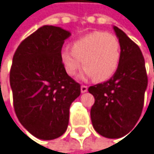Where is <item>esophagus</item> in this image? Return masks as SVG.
Segmentation results:
<instances>
[{"instance_id": "1", "label": "esophagus", "mask_w": 154, "mask_h": 154, "mask_svg": "<svg viewBox=\"0 0 154 154\" xmlns=\"http://www.w3.org/2000/svg\"><path fill=\"white\" fill-rule=\"evenodd\" d=\"M80 89H81V92H82V93H85V92H87V91H88V87L83 85V86H81Z\"/></svg>"}]
</instances>
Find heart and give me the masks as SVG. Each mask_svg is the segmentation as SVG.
Wrapping results in <instances>:
<instances>
[{
	"label": "heart",
	"mask_w": 154,
	"mask_h": 154,
	"mask_svg": "<svg viewBox=\"0 0 154 154\" xmlns=\"http://www.w3.org/2000/svg\"><path fill=\"white\" fill-rule=\"evenodd\" d=\"M120 45L110 32L95 31L75 40L71 51L64 49L60 57L66 74L75 76L82 65L83 79L104 81L116 73L120 61Z\"/></svg>",
	"instance_id": "b5f03b06"
}]
</instances>
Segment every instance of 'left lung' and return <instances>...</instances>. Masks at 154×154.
I'll list each match as a JSON object with an SVG mask.
<instances>
[{
    "mask_svg": "<svg viewBox=\"0 0 154 154\" xmlns=\"http://www.w3.org/2000/svg\"><path fill=\"white\" fill-rule=\"evenodd\" d=\"M120 45V61L112 78L88 88L95 97L90 110L92 125L103 137L127 134L139 120L148 85L145 62L140 47L125 32L113 26Z\"/></svg>",
    "mask_w": 154,
    "mask_h": 154,
    "instance_id": "obj_1",
    "label": "left lung"
}]
</instances>
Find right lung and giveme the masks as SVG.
Masks as SVG:
<instances>
[{"mask_svg":"<svg viewBox=\"0 0 154 154\" xmlns=\"http://www.w3.org/2000/svg\"><path fill=\"white\" fill-rule=\"evenodd\" d=\"M71 34L44 25L16 49L10 71L14 107L21 124L35 137L54 140L67 129L69 108L80 85L66 74L61 50Z\"/></svg>","mask_w":154,"mask_h":154,"instance_id":"add662e5","label":"right lung"}]
</instances>
